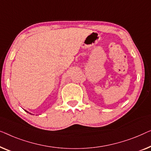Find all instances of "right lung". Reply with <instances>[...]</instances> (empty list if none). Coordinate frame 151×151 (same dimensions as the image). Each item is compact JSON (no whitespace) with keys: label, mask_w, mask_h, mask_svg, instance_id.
<instances>
[{"label":"right lung","mask_w":151,"mask_h":151,"mask_svg":"<svg viewBox=\"0 0 151 151\" xmlns=\"http://www.w3.org/2000/svg\"><path fill=\"white\" fill-rule=\"evenodd\" d=\"M25 111H27V113H29V114H31V113H30V112H29V111H26V110H25Z\"/></svg>","instance_id":"obj_1"}]
</instances>
